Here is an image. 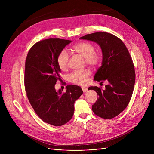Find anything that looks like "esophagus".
I'll return each instance as SVG.
<instances>
[{"instance_id":"34e87169","label":"esophagus","mask_w":154,"mask_h":154,"mask_svg":"<svg viewBox=\"0 0 154 154\" xmlns=\"http://www.w3.org/2000/svg\"><path fill=\"white\" fill-rule=\"evenodd\" d=\"M82 90H83V92H86V91H88V88H87L86 87H82Z\"/></svg>"}]
</instances>
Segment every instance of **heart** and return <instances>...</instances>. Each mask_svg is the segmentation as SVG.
<instances>
[{
	"mask_svg": "<svg viewBox=\"0 0 154 154\" xmlns=\"http://www.w3.org/2000/svg\"><path fill=\"white\" fill-rule=\"evenodd\" d=\"M72 50L76 53L85 58L88 64L93 66L97 65L100 60V55L99 53L94 52V46L88 42H80L72 46ZM69 60V55L65 50L61 51L57 57V64L60 69L65 70L67 68ZM91 74L88 69L75 71L68 75V80L72 83L84 85L86 83L88 77Z\"/></svg>",
	"mask_w": 154,
	"mask_h": 154,
	"instance_id": "obj_1",
	"label": "heart"
}]
</instances>
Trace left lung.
Instances as JSON below:
<instances>
[{"label":"left lung","mask_w":154,"mask_h":154,"mask_svg":"<svg viewBox=\"0 0 154 154\" xmlns=\"http://www.w3.org/2000/svg\"><path fill=\"white\" fill-rule=\"evenodd\" d=\"M80 39L95 42L100 47L102 62L94 80L100 83L108 82L105 90L97 86L88 88L99 96L92 105L93 112L102 118H113L124 110L132 96L135 82L132 60L122 40L111 33L99 32Z\"/></svg>","instance_id":"1"}]
</instances>
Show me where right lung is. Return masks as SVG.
Instances as JSON below:
<instances>
[{"mask_svg": "<svg viewBox=\"0 0 154 154\" xmlns=\"http://www.w3.org/2000/svg\"><path fill=\"white\" fill-rule=\"evenodd\" d=\"M70 42L59 38L40 41L31 48L26 61L24 83L28 99L37 115L55 126L71 119L74 103L83 94L77 85H68L64 93L55 88L57 81L61 79L57 57Z\"/></svg>", "mask_w": 154, "mask_h": 154, "instance_id": "1", "label": "right lung"}]
</instances>
